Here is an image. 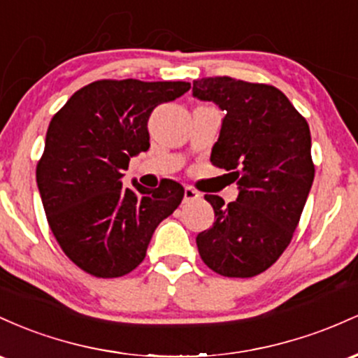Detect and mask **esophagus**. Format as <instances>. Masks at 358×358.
<instances>
[{"mask_svg":"<svg viewBox=\"0 0 358 358\" xmlns=\"http://www.w3.org/2000/svg\"><path fill=\"white\" fill-rule=\"evenodd\" d=\"M199 198V192L196 189H192V187L186 186L184 187V203H189V201H194Z\"/></svg>","mask_w":358,"mask_h":358,"instance_id":"34e87169","label":"esophagus"}]
</instances>
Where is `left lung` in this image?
I'll return each mask as SVG.
<instances>
[{
    "instance_id": "1",
    "label": "left lung",
    "mask_w": 358,
    "mask_h": 358,
    "mask_svg": "<svg viewBox=\"0 0 358 358\" xmlns=\"http://www.w3.org/2000/svg\"><path fill=\"white\" fill-rule=\"evenodd\" d=\"M192 94L227 111L211 164L228 171L238 198L215 210L210 230L196 236L203 262L224 277H254L291 243L306 204L315 164L304 116L271 84L215 76L192 83Z\"/></svg>"
}]
</instances>
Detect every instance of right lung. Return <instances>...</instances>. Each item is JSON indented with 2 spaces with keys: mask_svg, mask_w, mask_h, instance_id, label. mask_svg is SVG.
<instances>
[{
  "mask_svg": "<svg viewBox=\"0 0 358 358\" xmlns=\"http://www.w3.org/2000/svg\"><path fill=\"white\" fill-rule=\"evenodd\" d=\"M184 81L101 79L81 87L50 120L37 164L47 222L72 262L101 279L122 277L145 259L159 223L174 213L184 187L123 186L130 157L150 147L155 106L189 91Z\"/></svg>",
  "mask_w": 358,
  "mask_h": 358,
  "instance_id": "1",
  "label": "right lung"
}]
</instances>
